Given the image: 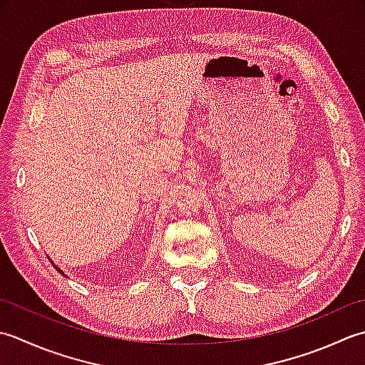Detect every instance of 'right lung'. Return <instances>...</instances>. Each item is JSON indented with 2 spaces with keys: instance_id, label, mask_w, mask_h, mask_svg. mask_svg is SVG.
<instances>
[{
  "instance_id": "right-lung-1",
  "label": "right lung",
  "mask_w": 365,
  "mask_h": 365,
  "mask_svg": "<svg viewBox=\"0 0 365 365\" xmlns=\"http://www.w3.org/2000/svg\"><path fill=\"white\" fill-rule=\"evenodd\" d=\"M50 262H51V259H50ZM51 264H53V266H55V267H56V271H58V272H59V274H63V276H66V274H64V272H63V271H61V269H59V267H58V266H56V264H55V263H53V262H51ZM66 277H68V276H66Z\"/></svg>"
}]
</instances>
